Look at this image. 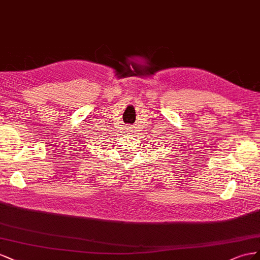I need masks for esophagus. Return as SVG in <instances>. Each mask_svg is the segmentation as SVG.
<instances>
[{
  "mask_svg": "<svg viewBox=\"0 0 260 260\" xmlns=\"http://www.w3.org/2000/svg\"><path fill=\"white\" fill-rule=\"evenodd\" d=\"M128 129H129V128H128ZM129 131H131V129H129Z\"/></svg>",
  "mask_w": 260,
  "mask_h": 260,
  "instance_id": "1",
  "label": "esophagus"
}]
</instances>
